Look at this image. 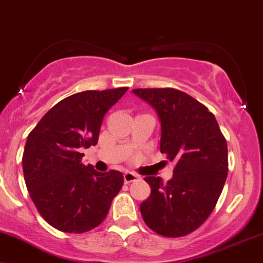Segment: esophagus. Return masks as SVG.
I'll return each instance as SVG.
<instances>
[{
    "instance_id": "esophagus-1",
    "label": "esophagus",
    "mask_w": 263,
    "mask_h": 263,
    "mask_svg": "<svg viewBox=\"0 0 263 263\" xmlns=\"http://www.w3.org/2000/svg\"><path fill=\"white\" fill-rule=\"evenodd\" d=\"M138 178H139V177H138V175L133 174V172L126 171L125 174H124V182H125V183H130V182L137 181Z\"/></svg>"
}]
</instances>
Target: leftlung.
I'll list each match as a JSON object with an SVG mask.
<instances>
[{
	"mask_svg": "<svg viewBox=\"0 0 263 263\" xmlns=\"http://www.w3.org/2000/svg\"><path fill=\"white\" fill-rule=\"evenodd\" d=\"M161 122L160 151L175 162L174 177H145L151 194L140 204L145 224L159 235H188L215 208L228 176V145L214 114L180 89L135 88Z\"/></svg>",
	"mask_w": 263,
	"mask_h": 263,
	"instance_id": "left-lung-1",
	"label": "left lung"
}]
</instances>
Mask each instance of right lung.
Here are the masks:
<instances>
[{
	"label": "right lung",
	"mask_w": 263,
	"mask_h": 263,
	"mask_svg": "<svg viewBox=\"0 0 263 263\" xmlns=\"http://www.w3.org/2000/svg\"><path fill=\"white\" fill-rule=\"evenodd\" d=\"M128 87L83 91L61 100L29 133L23 174L39 214L64 233L98 227L124 183L119 171L98 172L82 163L83 147L98 141L104 114Z\"/></svg>",
	"instance_id": "add662e5"
}]
</instances>
